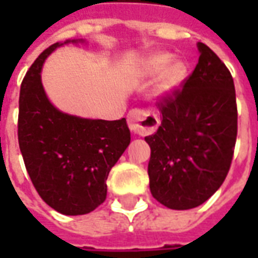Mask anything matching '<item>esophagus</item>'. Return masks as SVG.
I'll return each instance as SVG.
<instances>
[{
    "instance_id": "obj_1",
    "label": "esophagus",
    "mask_w": 258,
    "mask_h": 258,
    "mask_svg": "<svg viewBox=\"0 0 258 258\" xmlns=\"http://www.w3.org/2000/svg\"><path fill=\"white\" fill-rule=\"evenodd\" d=\"M127 121L131 131L135 134L148 135L155 133L159 125V118L155 113L146 109H133L127 114Z\"/></svg>"
}]
</instances>
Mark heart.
<instances>
[{
    "label": "heart",
    "mask_w": 258,
    "mask_h": 258,
    "mask_svg": "<svg viewBox=\"0 0 258 258\" xmlns=\"http://www.w3.org/2000/svg\"><path fill=\"white\" fill-rule=\"evenodd\" d=\"M173 62V56L168 53H156L152 55L151 58L145 60V73L151 74V76H156L164 72L166 68L168 69L163 76L162 80V88L164 91H170L177 88L185 79L186 74V66L182 62H175L170 66Z\"/></svg>",
    "instance_id": "b5f03b06"
}]
</instances>
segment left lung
<instances>
[{"label": "left lung", "instance_id": "8db88e82", "mask_svg": "<svg viewBox=\"0 0 258 258\" xmlns=\"http://www.w3.org/2000/svg\"><path fill=\"white\" fill-rule=\"evenodd\" d=\"M199 62L181 87L156 102L162 124L145 137L152 196L174 210L198 207L227 178L238 134L231 72L203 42Z\"/></svg>", "mask_w": 258, "mask_h": 258}]
</instances>
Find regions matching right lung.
<instances>
[{
	"instance_id": "1",
	"label": "right lung",
	"mask_w": 258,
	"mask_h": 258,
	"mask_svg": "<svg viewBox=\"0 0 258 258\" xmlns=\"http://www.w3.org/2000/svg\"><path fill=\"white\" fill-rule=\"evenodd\" d=\"M55 42L22 81L18 140L25 166L41 199L66 216L94 211L106 199V179L131 141L125 118L90 120L59 112L48 101L41 68Z\"/></svg>"
}]
</instances>
